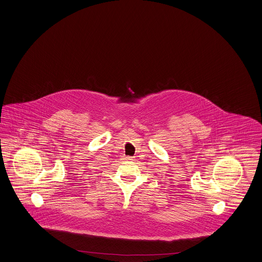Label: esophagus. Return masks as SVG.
I'll list each match as a JSON object with an SVG mask.
<instances>
[{
    "label": "esophagus",
    "mask_w": 262,
    "mask_h": 262,
    "mask_svg": "<svg viewBox=\"0 0 262 262\" xmlns=\"http://www.w3.org/2000/svg\"><path fill=\"white\" fill-rule=\"evenodd\" d=\"M126 161H134V157H125Z\"/></svg>",
    "instance_id": "1"
}]
</instances>
